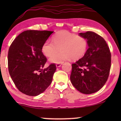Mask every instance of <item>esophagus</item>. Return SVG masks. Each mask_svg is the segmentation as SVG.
<instances>
[{
  "label": "esophagus",
  "instance_id": "esophagus-1",
  "mask_svg": "<svg viewBox=\"0 0 121 121\" xmlns=\"http://www.w3.org/2000/svg\"><path fill=\"white\" fill-rule=\"evenodd\" d=\"M61 65H62V64H60V63H59V64H56V67L59 68V67H60Z\"/></svg>",
  "mask_w": 121,
  "mask_h": 121
}]
</instances>
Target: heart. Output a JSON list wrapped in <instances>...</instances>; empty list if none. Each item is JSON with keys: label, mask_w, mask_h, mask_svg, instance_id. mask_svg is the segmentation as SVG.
Returning a JSON list of instances; mask_svg holds the SVG:
<instances>
[{"label": "heart", "mask_w": 121, "mask_h": 121, "mask_svg": "<svg viewBox=\"0 0 121 121\" xmlns=\"http://www.w3.org/2000/svg\"><path fill=\"white\" fill-rule=\"evenodd\" d=\"M52 42L47 41L44 42L41 51L46 57H51L49 60L52 63H62L70 58L79 60L85 56L88 47L85 39L67 31H61L56 34L52 38ZM59 49L61 52L55 55Z\"/></svg>", "instance_id": "heart-1"}]
</instances>
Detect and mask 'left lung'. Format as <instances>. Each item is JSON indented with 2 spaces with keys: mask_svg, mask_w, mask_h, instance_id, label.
Listing matches in <instances>:
<instances>
[{
  "mask_svg": "<svg viewBox=\"0 0 121 121\" xmlns=\"http://www.w3.org/2000/svg\"><path fill=\"white\" fill-rule=\"evenodd\" d=\"M87 40L88 49L85 56L72 64L70 82L84 94L97 92L107 82L111 68V55L106 42L92 31L80 33Z\"/></svg>",
  "mask_w": 121,
  "mask_h": 121,
  "instance_id": "left-lung-1",
  "label": "left lung"
}]
</instances>
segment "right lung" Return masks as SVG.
<instances>
[{
  "instance_id": "right-lung-1",
  "label": "right lung",
  "mask_w": 121,
  "mask_h": 121,
  "mask_svg": "<svg viewBox=\"0 0 121 121\" xmlns=\"http://www.w3.org/2000/svg\"><path fill=\"white\" fill-rule=\"evenodd\" d=\"M53 31H25L13 41L8 51L10 75L20 91L35 96L50 85L55 64L43 68L47 58L41 48Z\"/></svg>"
}]
</instances>
